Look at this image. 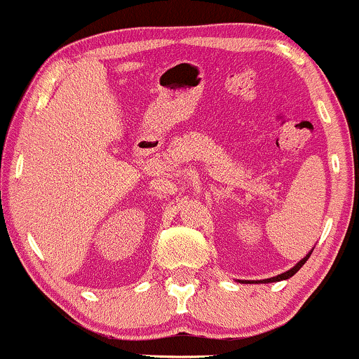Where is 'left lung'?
Instances as JSON below:
<instances>
[{"mask_svg": "<svg viewBox=\"0 0 359 359\" xmlns=\"http://www.w3.org/2000/svg\"><path fill=\"white\" fill-rule=\"evenodd\" d=\"M312 250H314V248H312ZM311 253H312V251H309V253L306 255V257H304L302 259H300V262L297 263V265L294 266V269H290V270H288V271H285V273H282V275H277V277H271V278L259 280V282H253V283H270V282H280V280H287V278L294 277V275L297 273V271H299L300 269H302V266H304V263H306L307 259H309V257H311ZM245 282H246V280H241V283H245ZM246 283H248V282H246ZM250 283H251V282H250Z\"/></svg>", "mask_w": 359, "mask_h": 359, "instance_id": "obj_1", "label": "left lung"}]
</instances>
